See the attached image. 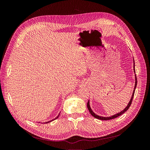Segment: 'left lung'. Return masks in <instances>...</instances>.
Wrapping results in <instances>:
<instances>
[{
    "label": "left lung",
    "instance_id": "8db88e82",
    "mask_svg": "<svg viewBox=\"0 0 150 150\" xmlns=\"http://www.w3.org/2000/svg\"><path fill=\"white\" fill-rule=\"evenodd\" d=\"M133 62H134L133 70H134V72H135L134 59H133ZM137 76H136V74H135V84H134V88L133 92V94H132V96H131V99H130V101H129V103L128 104V105H127V106L124 109V110H122V111H121V112H118V113H117V114H115V115H112V116H110V117H103V116H99V115H97L95 114V113H94V112L93 111V110H91V108L90 105H89V100L88 102V103H87V107H88V110H89V112L91 113V115L93 117H94L95 118H97V119L101 120H112V119H115V118H116V117L121 116V115L123 114L124 112H125L127 110H128V109H129V106H131V103H132V101H133V96H134V94L136 87H137Z\"/></svg>",
    "mask_w": 150,
    "mask_h": 150
}]
</instances>
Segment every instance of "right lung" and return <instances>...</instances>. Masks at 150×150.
I'll list each match as a JSON object with an SVG mask.
<instances>
[{"mask_svg": "<svg viewBox=\"0 0 150 150\" xmlns=\"http://www.w3.org/2000/svg\"><path fill=\"white\" fill-rule=\"evenodd\" d=\"M60 115V114H59ZM59 115L56 117V118H54V119H53V120H51V121H47V122H44V123H48V122H51V121H54V120H56L57 118H58V117L59 116Z\"/></svg>", "mask_w": 150, "mask_h": 150, "instance_id": "right-lung-1", "label": "right lung"}]
</instances>
